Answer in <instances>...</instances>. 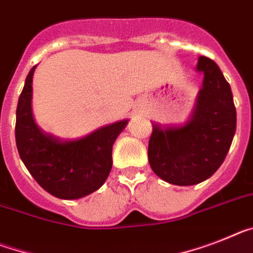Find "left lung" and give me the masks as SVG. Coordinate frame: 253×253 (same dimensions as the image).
<instances>
[{"label": "left lung", "mask_w": 253, "mask_h": 253, "mask_svg": "<svg viewBox=\"0 0 253 253\" xmlns=\"http://www.w3.org/2000/svg\"><path fill=\"white\" fill-rule=\"evenodd\" d=\"M202 88L190 120L182 126L153 123L148 145L150 167L173 185H195L211 177L224 162L237 127L230 84L215 61L199 56Z\"/></svg>", "instance_id": "obj_1"}]
</instances>
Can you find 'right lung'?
I'll use <instances>...</instances> for the list:
<instances>
[{"label": "right lung", "instance_id": "right-lung-1", "mask_svg": "<svg viewBox=\"0 0 253 253\" xmlns=\"http://www.w3.org/2000/svg\"><path fill=\"white\" fill-rule=\"evenodd\" d=\"M29 71L16 108L15 139L19 156L31 175L47 193L60 199H78L103 185L112 169V148L127 120L100 127L76 140H60L42 131L32 113Z\"/></svg>", "mask_w": 253, "mask_h": 253}]
</instances>
